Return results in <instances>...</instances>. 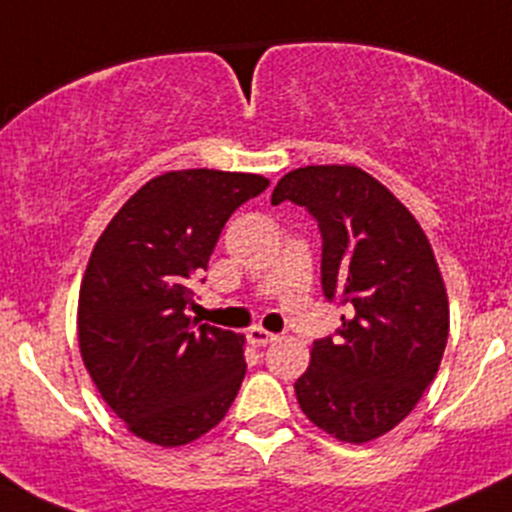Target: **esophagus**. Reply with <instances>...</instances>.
Here are the masks:
<instances>
[{"label":"esophagus","instance_id":"1","mask_svg":"<svg viewBox=\"0 0 512 512\" xmlns=\"http://www.w3.org/2000/svg\"><path fill=\"white\" fill-rule=\"evenodd\" d=\"M247 337H250V342L255 347H267V345H270V342L277 340L275 332H267L265 327H252V330L247 332Z\"/></svg>","mask_w":512,"mask_h":512}]
</instances>
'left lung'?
<instances>
[{
	"instance_id": "obj_1",
	"label": "left lung",
	"mask_w": 512,
	"mask_h": 512,
	"mask_svg": "<svg viewBox=\"0 0 512 512\" xmlns=\"http://www.w3.org/2000/svg\"><path fill=\"white\" fill-rule=\"evenodd\" d=\"M322 235V292L347 307L335 335L312 342L297 377L302 413L345 443L403 423L438 375L450 310L433 247L408 207L352 165H310L277 182Z\"/></svg>"
}]
</instances>
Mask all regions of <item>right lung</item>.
<instances>
[{"mask_svg": "<svg viewBox=\"0 0 512 512\" xmlns=\"http://www.w3.org/2000/svg\"><path fill=\"white\" fill-rule=\"evenodd\" d=\"M245 172L180 170L124 202L79 290V352L130 433L177 448L215 428L245 377V337L187 315L232 212L267 190Z\"/></svg>", "mask_w": 512, "mask_h": 512, "instance_id": "obj_1", "label": "right lung"}]
</instances>
